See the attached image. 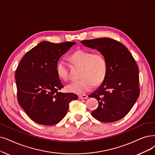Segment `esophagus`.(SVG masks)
Instances as JSON below:
<instances>
[{
	"label": "esophagus",
	"mask_w": 155,
	"mask_h": 155,
	"mask_svg": "<svg viewBox=\"0 0 155 155\" xmlns=\"http://www.w3.org/2000/svg\"><path fill=\"white\" fill-rule=\"evenodd\" d=\"M79 98L81 99H85V98H88V96L86 95H79Z\"/></svg>",
	"instance_id": "obj_1"
}]
</instances>
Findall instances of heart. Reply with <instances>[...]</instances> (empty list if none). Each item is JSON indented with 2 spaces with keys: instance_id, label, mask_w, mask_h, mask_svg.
<instances>
[{
  "instance_id": "1",
  "label": "heart",
  "mask_w": 155,
  "mask_h": 155,
  "mask_svg": "<svg viewBox=\"0 0 155 155\" xmlns=\"http://www.w3.org/2000/svg\"><path fill=\"white\" fill-rule=\"evenodd\" d=\"M69 59L77 66L81 67L79 79L69 83L66 90L76 94H84L90 91L94 85L101 84L106 78L107 64L106 58L100 53H94L79 49L72 53ZM58 77L67 80L69 78L68 67L64 61H59L57 66Z\"/></svg>"
}]
</instances>
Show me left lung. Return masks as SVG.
I'll return each mask as SVG.
<instances>
[{"label": "left lung", "mask_w": 155, "mask_h": 155, "mask_svg": "<svg viewBox=\"0 0 155 155\" xmlns=\"http://www.w3.org/2000/svg\"><path fill=\"white\" fill-rule=\"evenodd\" d=\"M82 44L97 50L106 58L107 74L102 84L90 97L95 98L98 107L92 116L101 122L122 119L139 98V69L132 55L120 42L110 38L84 40Z\"/></svg>", "instance_id": "obj_1"}]
</instances>
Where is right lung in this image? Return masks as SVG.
<instances>
[{
    "instance_id": "1",
    "label": "right lung",
    "mask_w": 155,
    "mask_h": 155,
    "mask_svg": "<svg viewBox=\"0 0 155 155\" xmlns=\"http://www.w3.org/2000/svg\"><path fill=\"white\" fill-rule=\"evenodd\" d=\"M74 45L42 41L24 55L16 69L18 102L39 124H57L66 115L69 103L78 98L75 94L60 91L64 86L57 72L58 60Z\"/></svg>"
}]
</instances>
